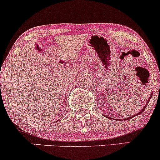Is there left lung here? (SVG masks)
<instances>
[{"mask_svg":"<svg viewBox=\"0 0 160 160\" xmlns=\"http://www.w3.org/2000/svg\"><path fill=\"white\" fill-rule=\"evenodd\" d=\"M152 96H153V92H152L151 93V95H150V98H151V97ZM149 101H150V99H149V100H148V102H147V104H146V105H145L144 106V108H143V109L142 110H141V111H140V112H139V113H137V114H135V116H136V115H138V114H140V113H142V112L143 111H144V109H145V108H146V107H147V106H148V103H149ZM135 116H132V117H128V118L127 119H124V120H130V119H132V117H135ZM113 120H114V119H113Z\"/></svg>","mask_w":160,"mask_h":160,"instance_id":"left-lung-1","label":"left lung"}]
</instances>
